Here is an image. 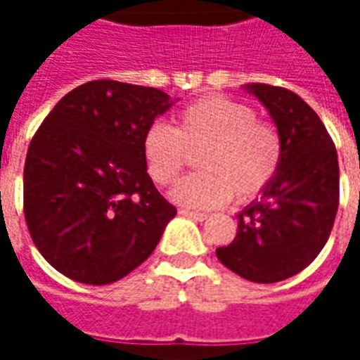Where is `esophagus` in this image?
<instances>
[{
    "mask_svg": "<svg viewBox=\"0 0 360 360\" xmlns=\"http://www.w3.org/2000/svg\"><path fill=\"white\" fill-rule=\"evenodd\" d=\"M181 216H185V218H191V219H196V221H204V219L208 218L206 214L202 212H193V210H179Z\"/></svg>",
    "mask_w": 360,
    "mask_h": 360,
    "instance_id": "34e87169",
    "label": "esophagus"
}]
</instances>
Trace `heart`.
Listing matches in <instances>:
<instances>
[{"label": "heart", "instance_id": "heart-1", "mask_svg": "<svg viewBox=\"0 0 360 360\" xmlns=\"http://www.w3.org/2000/svg\"><path fill=\"white\" fill-rule=\"evenodd\" d=\"M198 154L202 172L187 175L172 188V200L187 208H218L250 200L271 183L281 164L278 131L258 121L250 105L210 96L181 111L177 127L156 121L142 141L146 169L158 185H169L187 164V148Z\"/></svg>", "mask_w": 360, "mask_h": 360}]
</instances>
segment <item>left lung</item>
Here are the masks:
<instances>
[{"mask_svg": "<svg viewBox=\"0 0 360 360\" xmlns=\"http://www.w3.org/2000/svg\"><path fill=\"white\" fill-rule=\"evenodd\" d=\"M243 89L264 105L281 139V164L260 198L237 214V235L216 249L237 276L276 283L304 270L324 249L340 204L333 141L301 96L270 84Z\"/></svg>", "mask_w": 360, "mask_h": 360, "instance_id": "1", "label": "left lung"}]
</instances>
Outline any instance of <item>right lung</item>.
I'll use <instances>...</instances> for the list:
<instances>
[{
  "label": "right lung",
  "mask_w": 360,
  "mask_h": 360,
  "mask_svg": "<svg viewBox=\"0 0 360 360\" xmlns=\"http://www.w3.org/2000/svg\"><path fill=\"white\" fill-rule=\"evenodd\" d=\"M172 105L150 86L84 82L36 131L25 162V218L36 249L63 276L108 285L156 249L177 210L150 179L142 141Z\"/></svg>",
  "instance_id": "obj_1"
}]
</instances>
